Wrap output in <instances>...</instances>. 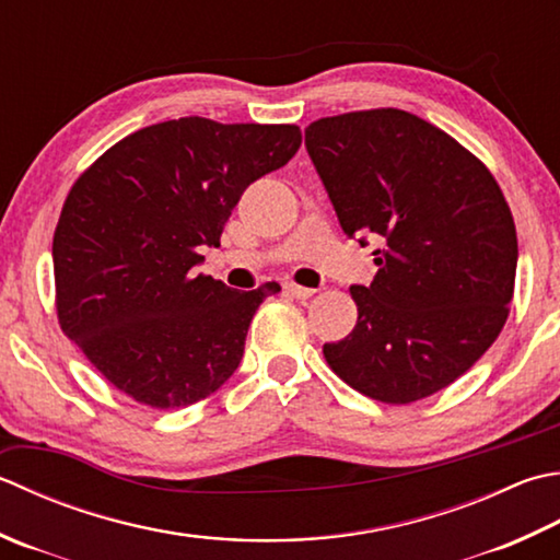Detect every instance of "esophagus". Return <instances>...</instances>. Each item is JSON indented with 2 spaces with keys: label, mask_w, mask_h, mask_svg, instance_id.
I'll return each mask as SVG.
<instances>
[{
  "label": "esophagus",
  "mask_w": 560,
  "mask_h": 560,
  "mask_svg": "<svg viewBox=\"0 0 560 560\" xmlns=\"http://www.w3.org/2000/svg\"><path fill=\"white\" fill-rule=\"evenodd\" d=\"M287 291L293 295V299H311L315 293V289H305V287H299V283H287Z\"/></svg>",
  "instance_id": "esophagus-1"
}]
</instances>
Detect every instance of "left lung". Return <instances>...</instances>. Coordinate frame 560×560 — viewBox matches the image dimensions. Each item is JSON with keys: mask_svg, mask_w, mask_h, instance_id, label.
Returning <instances> with one entry per match:
<instances>
[{"mask_svg": "<svg viewBox=\"0 0 560 560\" xmlns=\"http://www.w3.org/2000/svg\"><path fill=\"white\" fill-rule=\"evenodd\" d=\"M305 150L337 221L376 277L352 287L357 325L323 354L364 396L405 405L446 388L508 320L517 233L495 177L427 120L374 108L313 120Z\"/></svg>", "mask_w": 560, "mask_h": 560, "instance_id": "1", "label": "left lung"}]
</instances>
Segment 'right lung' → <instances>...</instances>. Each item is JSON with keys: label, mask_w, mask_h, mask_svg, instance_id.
Here are the masks:
<instances>
[{"label": "right lung", "mask_w": 560, "mask_h": 560, "mask_svg": "<svg viewBox=\"0 0 560 560\" xmlns=\"http://www.w3.org/2000/svg\"><path fill=\"white\" fill-rule=\"evenodd\" d=\"M301 148L299 126L189 116L136 130L74 182L52 237L62 332L142 405L186 408L235 374L265 283L237 291L194 269L252 182Z\"/></svg>", "instance_id": "obj_1"}]
</instances>
